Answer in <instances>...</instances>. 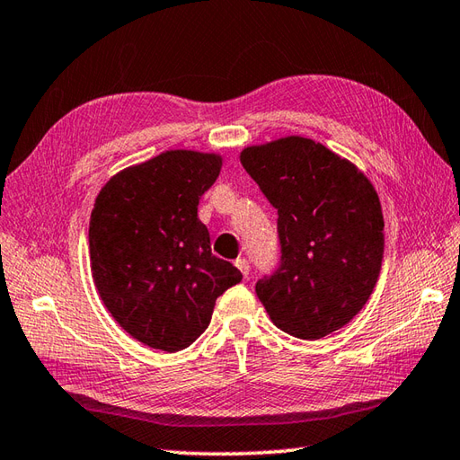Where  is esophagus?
<instances>
[{"label":"esophagus","instance_id":"34e87169","mask_svg":"<svg viewBox=\"0 0 460 460\" xmlns=\"http://www.w3.org/2000/svg\"><path fill=\"white\" fill-rule=\"evenodd\" d=\"M234 264H236V268L242 271L243 278H248V274H250V264H248L246 258H238L236 261H234Z\"/></svg>","mask_w":460,"mask_h":460}]
</instances>
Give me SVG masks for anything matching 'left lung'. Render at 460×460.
I'll list each match as a JSON object with an SVG mask.
<instances>
[{
	"mask_svg": "<svg viewBox=\"0 0 460 460\" xmlns=\"http://www.w3.org/2000/svg\"><path fill=\"white\" fill-rule=\"evenodd\" d=\"M240 163L278 210L282 261L256 284L270 320L299 340L349 323L377 284L385 243L369 178L304 137L246 146Z\"/></svg>",
	"mask_w": 460,
	"mask_h": 460,
	"instance_id": "obj_1",
	"label": "left lung"
}]
</instances>
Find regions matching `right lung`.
Instances as JSON below:
<instances>
[{
    "label": "right lung",
    "mask_w": 460,
    "mask_h": 460,
    "mask_svg": "<svg viewBox=\"0 0 460 460\" xmlns=\"http://www.w3.org/2000/svg\"><path fill=\"white\" fill-rule=\"evenodd\" d=\"M222 156L166 151L102 186L89 222L93 282L102 304L137 341L168 353L196 341L217 297L242 274L210 250L200 196Z\"/></svg>",
    "instance_id": "add662e5"
}]
</instances>
